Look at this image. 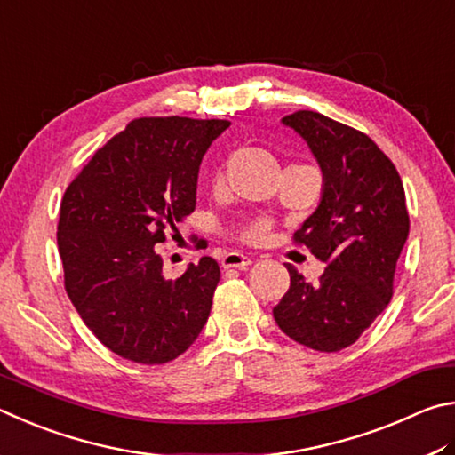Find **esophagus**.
I'll return each instance as SVG.
<instances>
[{"instance_id":"34e87169","label":"esophagus","mask_w":455,"mask_h":455,"mask_svg":"<svg viewBox=\"0 0 455 455\" xmlns=\"http://www.w3.org/2000/svg\"><path fill=\"white\" fill-rule=\"evenodd\" d=\"M248 266H251V258L250 256H243V253H240V251H229L221 259V267L223 269H232V267L245 269Z\"/></svg>"}]
</instances>
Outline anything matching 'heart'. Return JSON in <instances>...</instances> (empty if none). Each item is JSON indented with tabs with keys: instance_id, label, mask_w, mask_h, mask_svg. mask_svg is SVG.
Returning <instances> with one entry per match:
<instances>
[{
	"instance_id": "heart-1",
	"label": "heart",
	"mask_w": 455,
	"mask_h": 455,
	"mask_svg": "<svg viewBox=\"0 0 455 455\" xmlns=\"http://www.w3.org/2000/svg\"><path fill=\"white\" fill-rule=\"evenodd\" d=\"M215 181H220V175L215 178ZM269 232V221L267 220H261V218H256L245 223V226H242L240 229H237V237H240L242 242H248V243H256V242H261L264 237L267 235Z\"/></svg>"
}]
</instances>
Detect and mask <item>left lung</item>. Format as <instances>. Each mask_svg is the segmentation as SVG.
<instances>
[{
	"instance_id": "1",
	"label": "left lung",
	"mask_w": 455,
	"mask_h": 455,
	"mask_svg": "<svg viewBox=\"0 0 455 455\" xmlns=\"http://www.w3.org/2000/svg\"><path fill=\"white\" fill-rule=\"evenodd\" d=\"M282 122L307 141L323 172L317 210L296 234L323 261L317 283L296 267L274 307L275 323L315 352H339L362 336L394 296L397 258L410 234L400 173L370 135L317 111L299 109Z\"/></svg>"
}]
</instances>
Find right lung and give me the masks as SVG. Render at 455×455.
I'll return each instance as SVG.
<instances>
[{
  "mask_svg": "<svg viewBox=\"0 0 455 455\" xmlns=\"http://www.w3.org/2000/svg\"><path fill=\"white\" fill-rule=\"evenodd\" d=\"M226 119L140 117L95 151L61 199L63 283L84 323L124 360L159 365L197 339L220 266L165 280L159 243L196 210L197 173Z\"/></svg>",
  "mask_w": 455,
  "mask_h": 455,
  "instance_id": "1",
  "label": "right lung"
}]
</instances>
